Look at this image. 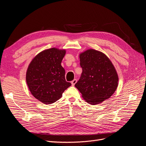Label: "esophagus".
Returning <instances> with one entry per match:
<instances>
[{
	"label": "esophagus",
	"instance_id": "1",
	"mask_svg": "<svg viewBox=\"0 0 146 146\" xmlns=\"http://www.w3.org/2000/svg\"><path fill=\"white\" fill-rule=\"evenodd\" d=\"M76 82H77V80H76V79H74L72 81V85L73 86H74V85L76 83Z\"/></svg>",
	"mask_w": 146,
	"mask_h": 146
}]
</instances>
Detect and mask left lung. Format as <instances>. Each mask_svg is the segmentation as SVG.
Here are the masks:
<instances>
[{
    "instance_id": "1",
    "label": "left lung",
    "mask_w": 146,
    "mask_h": 146,
    "mask_svg": "<svg viewBox=\"0 0 146 146\" xmlns=\"http://www.w3.org/2000/svg\"><path fill=\"white\" fill-rule=\"evenodd\" d=\"M79 58L82 73L74 86L88 104H101L110 98L118 87L116 69L104 53L92 48L80 52Z\"/></svg>"
}]
</instances>
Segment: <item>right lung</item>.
Instances as JSON below:
<instances>
[{"mask_svg":"<svg viewBox=\"0 0 146 146\" xmlns=\"http://www.w3.org/2000/svg\"><path fill=\"white\" fill-rule=\"evenodd\" d=\"M65 49L53 47L36 55L29 63L26 82L30 92L38 101L48 105L56 102L64 90L72 85L65 79V70L61 66Z\"/></svg>","mask_w":146,"mask_h":146,"instance_id":"obj_1","label":"right lung"}]
</instances>
